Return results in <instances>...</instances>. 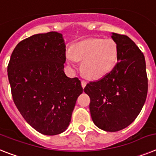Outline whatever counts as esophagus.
Returning a JSON list of instances; mask_svg holds the SVG:
<instances>
[{"mask_svg": "<svg viewBox=\"0 0 156 156\" xmlns=\"http://www.w3.org/2000/svg\"><path fill=\"white\" fill-rule=\"evenodd\" d=\"M81 84H82V88H85L86 87V82H85V81H82V82H81Z\"/></svg>", "mask_w": 156, "mask_h": 156, "instance_id": "obj_1", "label": "esophagus"}]
</instances>
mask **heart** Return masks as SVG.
Returning a JSON list of instances; mask_svg holds the SVG:
<instances>
[{
	"label": "heart",
	"mask_w": 156,
	"mask_h": 156,
	"mask_svg": "<svg viewBox=\"0 0 156 156\" xmlns=\"http://www.w3.org/2000/svg\"><path fill=\"white\" fill-rule=\"evenodd\" d=\"M119 58V47L113 39L92 38L73 45L66 53L70 67L76 69L75 60L82 62L81 70L86 78L98 80L106 76L115 67Z\"/></svg>",
	"instance_id": "b5f03b06"
}]
</instances>
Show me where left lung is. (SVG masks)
I'll list each match as a JSON object with an SVG mask.
<instances>
[{"label":"left lung","instance_id":"obj_1","mask_svg":"<svg viewBox=\"0 0 156 156\" xmlns=\"http://www.w3.org/2000/svg\"><path fill=\"white\" fill-rule=\"evenodd\" d=\"M119 47L118 63L102 79L87 84L93 122L107 132L125 129L134 121L145 103L147 77L144 55L126 35L112 33Z\"/></svg>","mask_w":156,"mask_h":156}]
</instances>
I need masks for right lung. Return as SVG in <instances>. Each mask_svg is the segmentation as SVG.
Listing matches in <instances>:
<instances>
[{
	"label": "right lung",
	"mask_w": 156,
	"mask_h": 156,
	"mask_svg": "<svg viewBox=\"0 0 156 156\" xmlns=\"http://www.w3.org/2000/svg\"><path fill=\"white\" fill-rule=\"evenodd\" d=\"M62 34H37L20 41L11 55L8 77L13 101L27 122L44 135H57L70 125L83 89L65 74Z\"/></svg>",
	"instance_id": "obj_1"
}]
</instances>
